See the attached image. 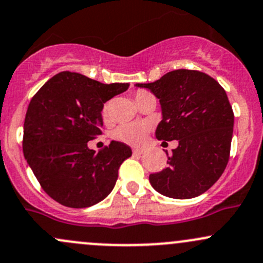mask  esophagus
Instances as JSON below:
<instances>
[{
  "label": "esophagus",
  "instance_id": "1",
  "mask_svg": "<svg viewBox=\"0 0 263 263\" xmlns=\"http://www.w3.org/2000/svg\"><path fill=\"white\" fill-rule=\"evenodd\" d=\"M133 154H134V155H142L143 151H142V149H134V151H133Z\"/></svg>",
  "mask_w": 263,
  "mask_h": 263
}]
</instances>
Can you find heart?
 <instances>
[{"label":"heart","mask_w":263,"mask_h":263,"mask_svg":"<svg viewBox=\"0 0 263 263\" xmlns=\"http://www.w3.org/2000/svg\"><path fill=\"white\" fill-rule=\"evenodd\" d=\"M152 95L146 90H138L135 92V100L149 97ZM108 110V105L105 106V111ZM151 132V124L144 121H134V123L121 124L112 132V138L118 142L129 144V145H140L145 140L146 134Z\"/></svg>","instance_id":"heart-1"}]
</instances>
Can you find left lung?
<instances>
[{
  "mask_svg": "<svg viewBox=\"0 0 263 263\" xmlns=\"http://www.w3.org/2000/svg\"><path fill=\"white\" fill-rule=\"evenodd\" d=\"M137 86L159 99L163 119L157 139L178 140L168 166L149 176L151 184L169 198L200 196L219 179L230 159L234 115L224 89L210 75L185 69Z\"/></svg>",
  "mask_w": 263,
  "mask_h": 263,
  "instance_id": "obj_1",
  "label": "left lung"
}]
</instances>
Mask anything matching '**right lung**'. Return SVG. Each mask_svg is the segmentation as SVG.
<instances>
[{"label": "right lung", "instance_id": "right-lung-1", "mask_svg": "<svg viewBox=\"0 0 263 263\" xmlns=\"http://www.w3.org/2000/svg\"><path fill=\"white\" fill-rule=\"evenodd\" d=\"M128 87L63 71L31 99L24 124L25 159L42 189L60 204L90 207L114 188L130 146L112 140L95 153L87 142L101 134L104 104Z\"/></svg>", "mask_w": 263, "mask_h": 263}]
</instances>
